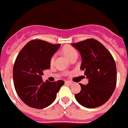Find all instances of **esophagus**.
I'll return each mask as SVG.
<instances>
[{
    "instance_id": "obj_1",
    "label": "esophagus",
    "mask_w": 128,
    "mask_h": 128,
    "mask_svg": "<svg viewBox=\"0 0 128 128\" xmlns=\"http://www.w3.org/2000/svg\"><path fill=\"white\" fill-rule=\"evenodd\" d=\"M66 83H68V84H70V85H72V84H73V82H72V81H70V80H66Z\"/></svg>"
}]
</instances>
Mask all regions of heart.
<instances>
[{
    "instance_id": "1",
    "label": "heart",
    "mask_w": 128,
    "mask_h": 128,
    "mask_svg": "<svg viewBox=\"0 0 128 128\" xmlns=\"http://www.w3.org/2000/svg\"><path fill=\"white\" fill-rule=\"evenodd\" d=\"M61 52H62V54L66 57H67L68 59H70L72 56H76L77 55V52L76 51V50L72 48V47H71V46H70V45H66L65 47H63ZM50 62H51V64L54 63V56L52 57Z\"/></svg>"
}]
</instances>
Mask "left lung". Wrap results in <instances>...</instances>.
<instances>
[{
    "label": "left lung",
    "instance_id": "left-lung-1",
    "mask_svg": "<svg viewBox=\"0 0 128 128\" xmlns=\"http://www.w3.org/2000/svg\"><path fill=\"white\" fill-rule=\"evenodd\" d=\"M72 45L80 54V70L88 79L80 83L81 90L74 95L77 102L87 108H95L109 100L116 85V67L106 47L95 39H87Z\"/></svg>",
    "mask_w": 128,
    "mask_h": 128
}]
</instances>
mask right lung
Returning a JSON list of instances; mask_svg holds the SVG:
<instances>
[{"mask_svg": "<svg viewBox=\"0 0 128 128\" xmlns=\"http://www.w3.org/2000/svg\"><path fill=\"white\" fill-rule=\"evenodd\" d=\"M60 45L41 40H32L19 52L14 62V88L20 98L27 106L42 109L54 102L65 82L59 80L42 81L43 71L50 68V60Z\"/></svg>", "mask_w": 128, "mask_h": 128, "instance_id": "obj_1", "label": "right lung"}]
</instances>
